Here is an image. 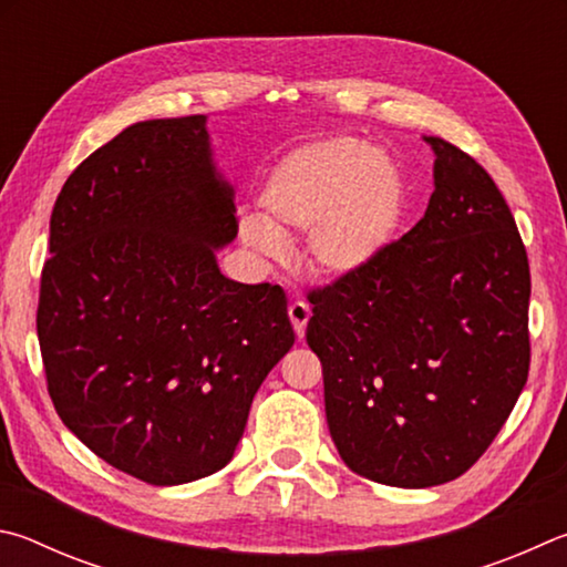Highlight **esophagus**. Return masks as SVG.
Listing matches in <instances>:
<instances>
[{
  "instance_id": "34e87169",
  "label": "esophagus",
  "mask_w": 567,
  "mask_h": 567,
  "mask_svg": "<svg viewBox=\"0 0 567 567\" xmlns=\"http://www.w3.org/2000/svg\"><path fill=\"white\" fill-rule=\"evenodd\" d=\"M289 319H291V323H293L296 336H299V339H303L306 323H309V319H311V306L303 303V301H293V303L289 306Z\"/></svg>"
}]
</instances>
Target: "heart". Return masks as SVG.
<instances>
[{
    "mask_svg": "<svg viewBox=\"0 0 567 567\" xmlns=\"http://www.w3.org/2000/svg\"><path fill=\"white\" fill-rule=\"evenodd\" d=\"M261 214L238 216L256 256L284 261L289 238L306 236V261L326 281H353L379 268L401 234L409 188L381 148L353 136L293 148L268 168Z\"/></svg>",
    "mask_w": 567,
    "mask_h": 567,
    "instance_id": "b5f03b06",
    "label": "heart"
}]
</instances>
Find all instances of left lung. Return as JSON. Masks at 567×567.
I'll use <instances>...</instances> for the list:
<instances>
[{
  "label": "left lung",
  "instance_id": "left-lung-1",
  "mask_svg": "<svg viewBox=\"0 0 567 567\" xmlns=\"http://www.w3.org/2000/svg\"><path fill=\"white\" fill-rule=\"evenodd\" d=\"M423 142L435 154L425 216L371 274L313 291L306 329L339 455L393 488L468 471L530 365V268L511 208L475 158Z\"/></svg>",
  "mask_w": 567,
  "mask_h": 567
}]
</instances>
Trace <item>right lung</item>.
<instances>
[{
  "instance_id": "add662e5",
  "label": "right lung",
  "mask_w": 567,
  "mask_h": 567,
  "mask_svg": "<svg viewBox=\"0 0 567 567\" xmlns=\"http://www.w3.org/2000/svg\"><path fill=\"white\" fill-rule=\"evenodd\" d=\"M204 114L126 126L56 196L37 336L59 419L152 485L234 458L268 371L291 351L286 293L238 284L234 188Z\"/></svg>"
}]
</instances>
